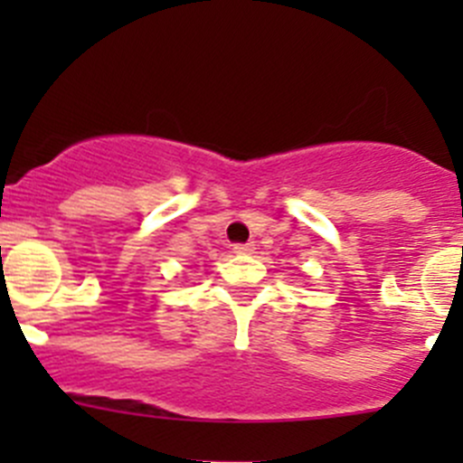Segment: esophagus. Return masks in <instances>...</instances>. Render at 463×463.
<instances>
[{
  "label": "esophagus",
  "instance_id": "1",
  "mask_svg": "<svg viewBox=\"0 0 463 463\" xmlns=\"http://www.w3.org/2000/svg\"><path fill=\"white\" fill-rule=\"evenodd\" d=\"M237 255H253L255 253V244H237L235 249Z\"/></svg>",
  "mask_w": 463,
  "mask_h": 463
}]
</instances>
